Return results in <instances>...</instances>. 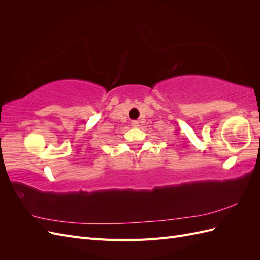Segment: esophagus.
Segmentation results:
<instances>
[{
  "instance_id": "34e87169",
  "label": "esophagus",
  "mask_w": 260,
  "mask_h": 260,
  "mask_svg": "<svg viewBox=\"0 0 260 260\" xmlns=\"http://www.w3.org/2000/svg\"><path fill=\"white\" fill-rule=\"evenodd\" d=\"M131 124H132V127L137 128V127H139V121H137V120H133V121H131Z\"/></svg>"
}]
</instances>
